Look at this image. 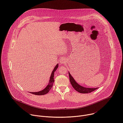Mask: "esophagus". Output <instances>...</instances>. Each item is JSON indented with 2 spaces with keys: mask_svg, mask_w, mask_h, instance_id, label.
Segmentation results:
<instances>
[{
  "mask_svg": "<svg viewBox=\"0 0 123 123\" xmlns=\"http://www.w3.org/2000/svg\"><path fill=\"white\" fill-rule=\"evenodd\" d=\"M60 62L61 64H64L66 62V59L65 58H61L60 60Z\"/></svg>",
  "mask_w": 123,
  "mask_h": 123,
  "instance_id": "obj_1",
  "label": "esophagus"
}]
</instances>
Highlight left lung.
<instances>
[{"instance_id": "1", "label": "left lung", "mask_w": 123, "mask_h": 123, "mask_svg": "<svg viewBox=\"0 0 123 123\" xmlns=\"http://www.w3.org/2000/svg\"><path fill=\"white\" fill-rule=\"evenodd\" d=\"M69 73V80H70V83L72 85V86H73V87L74 88V89L75 90H76L77 92H80V93H90L91 92L93 91H94V90H96L97 89H98V88H86V87H83L81 85H80V84H79L73 78V77L72 76V75H71L70 73L68 72Z\"/></svg>"}]
</instances>
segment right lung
I'll list each match as a JSON object with an SVG mask.
<instances>
[{"instance_id":"1","label":"right lung","mask_w":123,"mask_h":123,"mask_svg":"<svg viewBox=\"0 0 123 123\" xmlns=\"http://www.w3.org/2000/svg\"><path fill=\"white\" fill-rule=\"evenodd\" d=\"M58 64H57L55 67H54L53 70L52 72V73L51 74V76L50 77V80L49 81V83L48 84V85H47V86L43 90L41 91H39L37 92H31V93L35 94V95H44L46 93H47V92H48L50 91V90L52 88L53 83L54 82V72L55 71L57 70V69L58 67Z\"/></svg>"}]
</instances>
